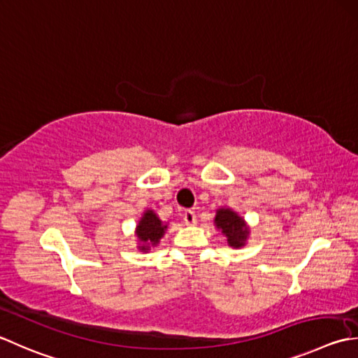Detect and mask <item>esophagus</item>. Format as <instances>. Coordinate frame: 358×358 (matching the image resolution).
<instances>
[{"label": "esophagus", "mask_w": 358, "mask_h": 358, "mask_svg": "<svg viewBox=\"0 0 358 358\" xmlns=\"http://www.w3.org/2000/svg\"><path fill=\"white\" fill-rule=\"evenodd\" d=\"M183 219H185V223L189 227H192L197 223V215H195L194 211H191V209H186L185 214H183Z\"/></svg>", "instance_id": "34e87169"}]
</instances>
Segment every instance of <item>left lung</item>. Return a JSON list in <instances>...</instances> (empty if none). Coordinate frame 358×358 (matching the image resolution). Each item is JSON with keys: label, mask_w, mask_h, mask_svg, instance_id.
Here are the masks:
<instances>
[{"label": "left lung", "mask_w": 358, "mask_h": 358, "mask_svg": "<svg viewBox=\"0 0 358 358\" xmlns=\"http://www.w3.org/2000/svg\"><path fill=\"white\" fill-rule=\"evenodd\" d=\"M215 227L227 236L228 245L233 248H241L248 239L250 229L242 217L231 208H219L214 219Z\"/></svg>", "instance_id": "left-lung-1"}]
</instances>
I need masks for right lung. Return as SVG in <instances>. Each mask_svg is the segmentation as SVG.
Instances as JSON below:
<instances>
[{
	"label": "right lung",
	"mask_w": 358,
	"mask_h": 358,
	"mask_svg": "<svg viewBox=\"0 0 358 358\" xmlns=\"http://www.w3.org/2000/svg\"><path fill=\"white\" fill-rule=\"evenodd\" d=\"M166 229V223L161 222L152 209H147L136 225V237L139 242L138 248L141 251H149L150 247H155L161 237L164 236Z\"/></svg>",
	"instance_id": "right-lung-1"
}]
</instances>
